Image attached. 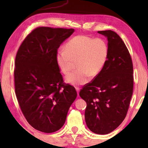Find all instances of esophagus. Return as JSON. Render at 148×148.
Listing matches in <instances>:
<instances>
[{"instance_id":"34e87169","label":"esophagus","mask_w":148,"mask_h":148,"mask_svg":"<svg viewBox=\"0 0 148 148\" xmlns=\"http://www.w3.org/2000/svg\"><path fill=\"white\" fill-rule=\"evenodd\" d=\"M76 91H77V95L79 94V87H76Z\"/></svg>"}]
</instances>
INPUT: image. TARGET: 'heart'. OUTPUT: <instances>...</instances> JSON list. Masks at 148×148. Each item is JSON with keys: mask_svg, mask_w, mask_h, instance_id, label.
I'll list each match as a JSON object with an SVG mask.
<instances>
[{"mask_svg": "<svg viewBox=\"0 0 148 148\" xmlns=\"http://www.w3.org/2000/svg\"><path fill=\"white\" fill-rule=\"evenodd\" d=\"M65 49L57 51L56 61L62 74H68L74 60H76V71L65 77L66 83L82 86L89 81L90 76H97L108 60L109 47L103 38L77 35L66 42Z\"/></svg>", "mask_w": 148, "mask_h": 148, "instance_id": "b5f03b06", "label": "heart"}]
</instances>
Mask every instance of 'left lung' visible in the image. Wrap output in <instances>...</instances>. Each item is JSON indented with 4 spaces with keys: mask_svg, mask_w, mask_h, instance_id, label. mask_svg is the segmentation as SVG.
Listing matches in <instances>:
<instances>
[{
    "mask_svg": "<svg viewBox=\"0 0 148 148\" xmlns=\"http://www.w3.org/2000/svg\"><path fill=\"white\" fill-rule=\"evenodd\" d=\"M98 32L107 37L108 57L101 71L80 90L79 96L87 103V126L94 133L106 134L126 117L133 92V66L128 49L116 32Z\"/></svg>",
    "mask_w": 148,
    "mask_h": 148,
    "instance_id": "8db88e82",
    "label": "left lung"
}]
</instances>
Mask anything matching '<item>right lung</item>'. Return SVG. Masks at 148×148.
I'll list each match as a JSON object with an SVG mask.
<instances>
[{"label": "right lung", "mask_w": 148, "mask_h": 148, "mask_svg": "<svg viewBox=\"0 0 148 148\" xmlns=\"http://www.w3.org/2000/svg\"><path fill=\"white\" fill-rule=\"evenodd\" d=\"M74 29L39 27L22 42L15 61V91L20 108L35 129L51 133L63 126L77 97L74 87L64 83L56 56Z\"/></svg>", "instance_id": "obj_1"}]
</instances>
